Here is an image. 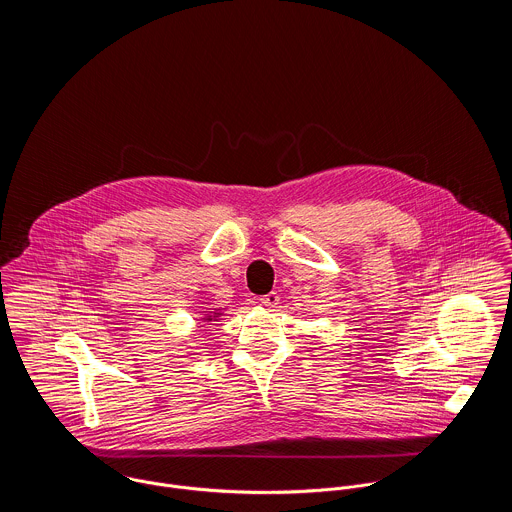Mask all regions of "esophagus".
<instances>
[{
  "label": "esophagus",
  "mask_w": 512,
  "mask_h": 512,
  "mask_svg": "<svg viewBox=\"0 0 512 512\" xmlns=\"http://www.w3.org/2000/svg\"><path fill=\"white\" fill-rule=\"evenodd\" d=\"M258 301H260L264 307H276V305L280 303V295L276 292L266 293V295H262Z\"/></svg>",
  "instance_id": "obj_1"
}]
</instances>
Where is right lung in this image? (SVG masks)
Instances as JSON below:
<instances>
[{
    "mask_svg": "<svg viewBox=\"0 0 512 512\" xmlns=\"http://www.w3.org/2000/svg\"><path fill=\"white\" fill-rule=\"evenodd\" d=\"M217 315H220V313H215V315H213V313H209L207 317H203V321H213V317H217Z\"/></svg>",
    "mask_w": 512,
    "mask_h": 512,
    "instance_id": "1",
    "label": "right lung"
}]
</instances>
